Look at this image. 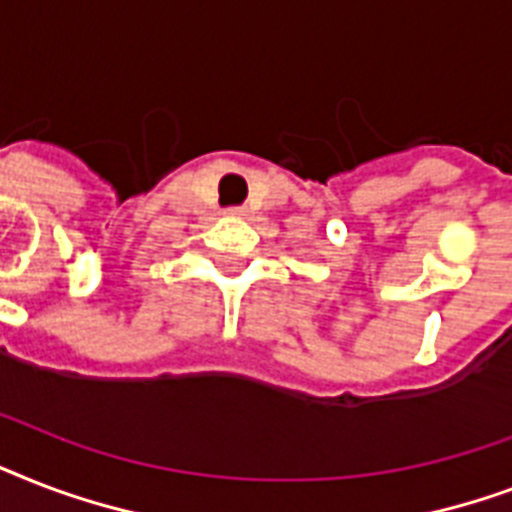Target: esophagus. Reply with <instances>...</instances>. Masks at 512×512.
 <instances>
[{
	"instance_id": "obj_1",
	"label": "esophagus",
	"mask_w": 512,
	"mask_h": 512,
	"mask_svg": "<svg viewBox=\"0 0 512 512\" xmlns=\"http://www.w3.org/2000/svg\"><path fill=\"white\" fill-rule=\"evenodd\" d=\"M241 212H244V209H241V207H231V209H228V215H241Z\"/></svg>"
}]
</instances>
